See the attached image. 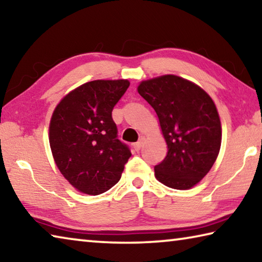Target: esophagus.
I'll return each instance as SVG.
<instances>
[{
	"label": "esophagus",
	"instance_id": "1",
	"mask_svg": "<svg viewBox=\"0 0 262 262\" xmlns=\"http://www.w3.org/2000/svg\"><path fill=\"white\" fill-rule=\"evenodd\" d=\"M143 142H144L143 137H142V139H140L139 142H136V143L134 144V150H135V151H140L141 148H142V145H143Z\"/></svg>",
	"mask_w": 262,
	"mask_h": 262
}]
</instances>
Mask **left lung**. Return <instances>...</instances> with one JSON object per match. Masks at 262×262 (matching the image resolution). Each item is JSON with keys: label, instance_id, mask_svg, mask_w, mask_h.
<instances>
[{"label": "left lung", "instance_id": "obj_1", "mask_svg": "<svg viewBox=\"0 0 262 262\" xmlns=\"http://www.w3.org/2000/svg\"><path fill=\"white\" fill-rule=\"evenodd\" d=\"M137 92L156 112L167 145L155 177L174 189L194 187L210 171L221 149L222 126L214 100L198 84L176 75L142 81Z\"/></svg>", "mask_w": 262, "mask_h": 262}]
</instances>
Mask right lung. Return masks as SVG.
Instances as JSON below:
<instances>
[{
    "instance_id": "add662e5",
    "label": "right lung",
    "mask_w": 262,
    "mask_h": 262,
    "mask_svg": "<svg viewBox=\"0 0 262 262\" xmlns=\"http://www.w3.org/2000/svg\"><path fill=\"white\" fill-rule=\"evenodd\" d=\"M128 79H96L66 95L50 122L53 158L78 192L98 195L118 183L132 156L117 137L112 111L129 86Z\"/></svg>"
}]
</instances>
